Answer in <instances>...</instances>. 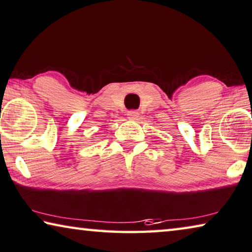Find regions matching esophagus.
<instances>
[{
  "label": "esophagus",
  "instance_id": "esophagus-1",
  "mask_svg": "<svg viewBox=\"0 0 252 252\" xmlns=\"http://www.w3.org/2000/svg\"><path fill=\"white\" fill-rule=\"evenodd\" d=\"M126 115H127V119L137 120L139 113H138V112H135V111H129V112H127Z\"/></svg>",
  "mask_w": 252,
  "mask_h": 252
}]
</instances>
